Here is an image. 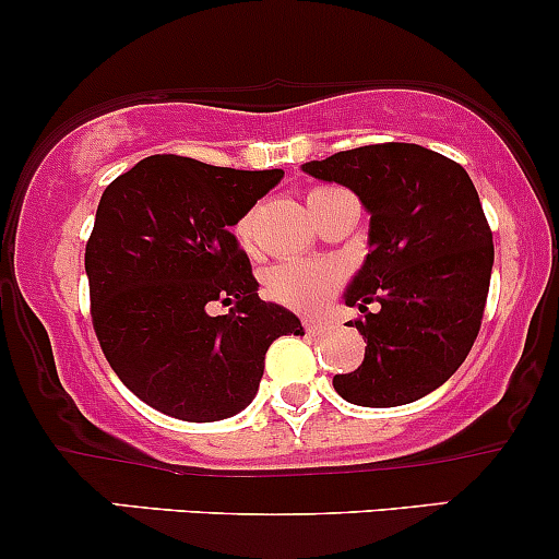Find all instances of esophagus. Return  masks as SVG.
Returning a JSON list of instances; mask_svg holds the SVG:
<instances>
[{"label":"esophagus","mask_w":559,"mask_h":559,"mask_svg":"<svg viewBox=\"0 0 559 559\" xmlns=\"http://www.w3.org/2000/svg\"><path fill=\"white\" fill-rule=\"evenodd\" d=\"M324 321H319V319H305V332L308 334H319V332H324Z\"/></svg>","instance_id":"1"}]
</instances>
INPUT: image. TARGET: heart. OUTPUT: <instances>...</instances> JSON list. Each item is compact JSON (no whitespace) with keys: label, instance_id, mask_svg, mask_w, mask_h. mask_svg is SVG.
I'll use <instances>...</instances> for the list:
<instances>
[{"label":"heart","instance_id":"1","mask_svg":"<svg viewBox=\"0 0 559 559\" xmlns=\"http://www.w3.org/2000/svg\"><path fill=\"white\" fill-rule=\"evenodd\" d=\"M326 187H316L310 190L308 205L316 203L319 198L329 195ZM235 235L243 246L251 243V216H243L235 227ZM340 284V270L334 264L326 262H305V260H286L273 264V267L264 273V289L273 299L289 305L295 310H319L321 305L332 297V292Z\"/></svg>","mask_w":559,"mask_h":559}]
</instances>
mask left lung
<instances>
[{"label":"left lung","instance_id":"obj_1","mask_svg":"<svg viewBox=\"0 0 559 559\" xmlns=\"http://www.w3.org/2000/svg\"><path fill=\"white\" fill-rule=\"evenodd\" d=\"M302 171L348 187L369 214V254L343 295L364 313L367 348L358 369L334 374V391L358 407L418 402L466 361L485 313L496 254L474 181L450 157L399 141Z\"/></svg>","mask_w":559,"mask_h":559}]
</instances>
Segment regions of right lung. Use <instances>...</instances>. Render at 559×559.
<instances>
[{"mask_svg": "<svg viewBox=\"0 0 559 559\" xmlns=\"http://www.w3.org/2000/svg\"><path fill=\"white\" fill-rule=\"evenodd\" d=\"M281 179V168L152 155L104 190L85 246L93 329L117 378L157 413L233 418L260 391L270 343L305 334L292 310L257 295L233 235ZM214 298L231 313L205 314Z\"/></svg>", "mask_w": 559, "mask_h": 559, "instance_id": "add662e5", "label": "right lung"}]
</instances>
